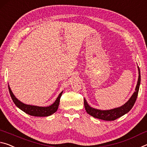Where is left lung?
Instances as JSON below:
<instances>
[{"label": "left lung", "instance_id": "left-lung-1", "mask_svg": "<svg viewBox=\"0 0 147 147\" xmlns=\"http://www.w3.org/2000/svg\"><path fill=\"white\" fill-rule=\"evenodd\" d=\"M138 68L139 71L138 83H137L136 89H135V92L133 93V94L131 95L128 102H126L124 105H122V106L119 107H116L114 108V109L109 110H100L90 107V105L88 104L85 98H84V105H85V108L86 113H87L88 115L92 116L93 117L96 118V119L108 121H115V119L123 116L124 115L126 114L127 113H128L129 111L131 110V108L133 107L134 103L136 101L137 98H138L139 86H140L141 83L140 69H139V66H138Z\"/></svg>", "mask_w": 147, "mask_h": 147}]
</instances>
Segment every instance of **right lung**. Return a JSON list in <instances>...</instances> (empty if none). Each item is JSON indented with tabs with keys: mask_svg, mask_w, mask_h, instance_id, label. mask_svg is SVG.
<instances>
[{
	"mask_svg": "<svg viewBox=\"0 0 147 147\" xmlns=\"http://www.w3.org/2000/svg\"><path fill=\"white\" fill-rule=\"evenodd\" d=\"M8 89L9 94H10L11 99H12L13 102L15 103L16 106L19 108L21 110H22L23 111L26 113V114L34 117H48L55 113L57 111L58 107H59L60 99H61L62 94L63 92V91H62V92L59 94V95L57 97L56 100H55V102L51 105L47 107H40L36 106V105H27L21 102V101H19L18 98L16 97L15 95L13 94L10 87H9V85Z\"/></svg>",
	"mask_w": 147,
	"mask_h": 147,
	"instance_id": "obj_1",
	"label": "right lung"
}]
</instances>
